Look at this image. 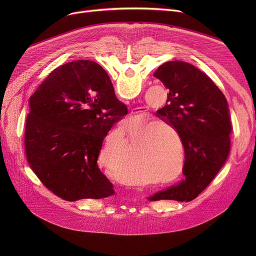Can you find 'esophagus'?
Returning <instances> with one entry per match:
<instances>
[{
  "instance_id": "1",
  "label": "esophagus",
  "mask_w": 256,
  "mask_h": 256,
  "mask_svg": "<svg viewBox=\"0 0 256 256\" xmlns=\"http://www.w3.org/2000/svg\"><path fill=\"white\" fill-rule=\"evenodd\" d=\"M146 114H147V112L145 110V108H139V109H134L130 112V119L132 120H136L138 118L144 117Z\"/></svg>"
}]
</instances>
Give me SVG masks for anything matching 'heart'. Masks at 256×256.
<instances>
[{
    "label": "heart",
    "mask_w": 256,
    "mask_h": 256,
    "mask_svg": "<svg viewBox=\"0 0 256 256\" xmlns=\"http://www.w3.org/2000/svg\"><path fill=\"white\" fill-rule=\"evenodd\" d=\"M124 135L132 150L136 148L139 159L133 157V165L127 167L131 157L124 135L113 132L108 136L98 152V160L119 180H137V171L145 176L138 184L148 186L176 180L184 168V156L180 152L182 137L174 126L163 120L150 118L124 126Z\"/></svg>",
    "instance_id": "obj_1"
}]
</instances>
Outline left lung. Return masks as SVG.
<instances>
[{
    "instance_id": "left-lung-1",
    "label": "left lung",
    "mask_w": 256,
    "mask_h": 256,
    "mask_svg": "<svg viewBox=\"0 0 256 256\" xmlns=\"http://www.w3.org/2000/svg\"><path fill=\"white\" fill-rule=\"evenodd\" d=\"M154 76L169 89L166 106L156 116L182 134L186 178L150 199L191 201L210 184L230 156V108L221 90L190 63L166 62Z\"/></svg>"
}]
</instances>
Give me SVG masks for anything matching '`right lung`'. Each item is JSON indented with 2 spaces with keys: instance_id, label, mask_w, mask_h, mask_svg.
Masks as SVG:
<instances>
[{
  "instance_id": "add662e5",
  "label": "right lung",
  "mask_w": 256,
  "mask_h": 256,
  "mask_svg": "<svg viewBox=\"0 0 256 256\" xmlns=\"http://www.w3.org/2000/svg\"><path fill=\"white\" fill-rule=\"evenodd\" d=\"M26 162L50 191L76 201L114 193L98 166L111 128L128 114L111 80L94 61L78 60L52 70L29 100Z\"/></svg>"
}]
</instances>
